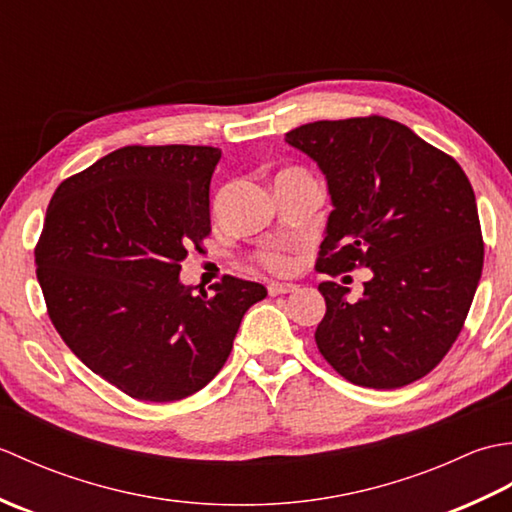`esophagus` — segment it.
<instances>
[{"label": "esophagus", "instance_id": "esophagus-1", "mask_svg": "<svg viewBox=\"0 0 512 512\" xmlns=\"http://www.w3.org/2000/svg\"><path fill=\"white\" fill-rule=\"evenodd\" d=\"M299 290L297 284H290V281H273V284H268V295H288V292H295Z\"/></svg>", "mask_w": 512, "mask_h": 512}]
</instances>
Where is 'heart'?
I'll return each mask as SVG.
<instances>
[{
  "instance_id": "heart-1",
  "label": "heart",
  "mask_w": 512,
  "mask_h": 512,
  "mask_svg": "<svg viewBox=\"0 0 512 512\" xmlns=\"http://www.w3.org/2000/svg\"><path fill=\"white\" fill-rule=\"evenodd\" d=\"M259 264H262L264 268L268 270H275V273H284V270H288L290 266V257L284 248L279 246H273L264 250V253H259Z\"/></svg>"
}]
</instances>
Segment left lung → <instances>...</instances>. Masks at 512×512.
<instances>
[{"instance_id": "left-lung-1", "label": "left lung", "mask_w": 512, "mask_h": 512, "mask_svg": "<svg viewBox=\"0 0 512 512\" xmlns=\"http://www.w3.org/2000/svg\"><path fill=\"white\" fill-rule=\"evenodd\" d=\"M328 180L332 213L317 268H369L363 297L323 281L314 341L354 385L427 376L462 332L484 266L475 193L449 154L385 116L317 121L286 134Z\"/></svg>"}]
</instances>
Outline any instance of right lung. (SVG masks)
I'll return each instance as SVG.
<instances>
[{"label": "right lung", "instance_id": "obj_1", "mask_svg": "<svg viewBox=\"0 0 512 512\" xmlns=\"http://www.w3.org/2000/svg\"><path fill=\"white\" fill-rule=\"evenodd\" d=\"M222 151L129 145L63 180L35 248L48 317L65 345L127 396L187 398L211 383L246 310L268 292L224 275L182 286V259L211 233Z\"/></svg>", "mask_w": 512, "mask_h": 512}]
</instances>
